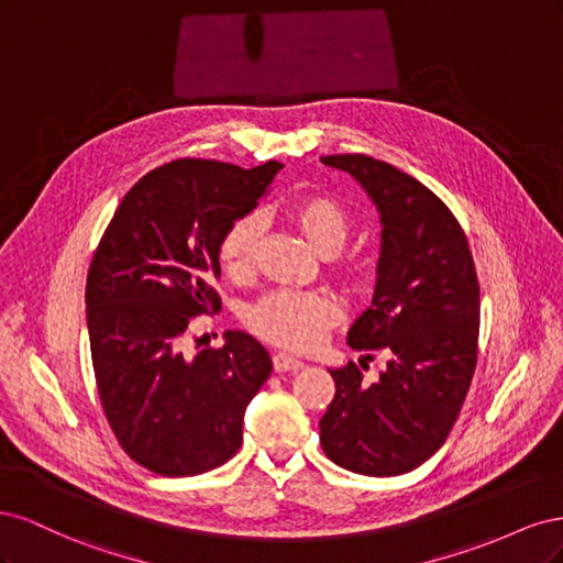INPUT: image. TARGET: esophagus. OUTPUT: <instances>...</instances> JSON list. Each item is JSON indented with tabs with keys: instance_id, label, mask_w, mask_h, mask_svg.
I'll use <instances>...</instances> for the list:
<instances>
[{
	"instance_id": "obj_1",
	"label": "esophagus",
	"mask_w": 563,
	"mask_h": 563,
	"mask_svg": "<svg viewBox=\"0 0 563 563\" xmlns=\"http://www.w3.org/2000/svg\"><path fill=\"white\" fill-rule=\"evenodd\" d=\"M272 364H275V371H300L305 366L302 360H298V356L288 354V352H277L275 356H272Z\"/></svg>"
}]
</instances>
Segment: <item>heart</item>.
Masks as SVG:
<instances>
[{"mask_svg":"<svg viewBox=\"0 0 563 563\" xmlns=\"http://www.w3.org/2000/svg\"><path fill=\"white\" fill-rule=\"evenodd\" d=\"M288 216L319 253H335L345 244L350 223L340 203L327 195L298 197ZM263 223L255 213L236 218L218 244V258L230 277H244L251 269ZM343 317V305L327 291L277 288L251 305L246 321L253 333L291 350H312Z\"/></svg>","mask_w":563,"mask_h":563,"instance_id":"obj_1","label":"heart"}]
</instances>
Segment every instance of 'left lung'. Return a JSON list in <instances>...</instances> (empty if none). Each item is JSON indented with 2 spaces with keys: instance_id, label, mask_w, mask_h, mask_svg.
Masks as SVG:
<instances>
[{
  "instance_id": "8db88e82",
  "label": "left lung",
  "mask_w": 563,
  "mask_h": 563,
  "mask_svg": "<svg viewBox=\"0 0 563 563\" xmlns=\"http://www.w3.org/2000/svg\"><path fill=\"white\" fill-rule=\"evenodd\" d=\"M321 162L350 174L378 209L376 291L347 345L391 356L371 385L352 362L331 368L335 397L319 441L340 467L397 476L441 449L463 408L479 343V282L463 228L420 180L366 155Z\"/></svg>"
}]
</instances>
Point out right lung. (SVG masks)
I'll list each match as a JSON object with an SVG mask.
<instances>
[{
  "label": "right lung",
  "instance_id": "add662e5",
  "mask_svg": "<svg viewBox=\"0 0 563 563\" xmlns=\"http://www.w3.org/2000/svg\"><path fill=\"white\" fill-rule=\"evenodd\" d=\"M279 168L159 166L126 192L93 253L87 327L100 404L122 449L152 472L201 474L242 446L246 406L272 373L267 350L246 331L195 356L183 347L187 323L220 310V240Z\"/></svg>",
  "mask_w": 563,
  "mask_h": 563
}]
</instances>
